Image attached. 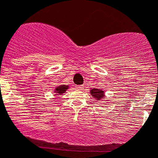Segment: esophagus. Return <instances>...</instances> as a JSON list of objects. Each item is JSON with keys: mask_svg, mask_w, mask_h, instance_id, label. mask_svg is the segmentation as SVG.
I'll use <instances>...</instances> for the list:
<instances>
[{"mask_svg": "<svg viewBox=\"0 0 158 158\" xmlns=\"http://www.w3.org/2000/svg\"><path fill=\"white\" fill-rule=\"evenodd\" d=\"M75 87L77 90H81V89H83V88H84V85H76Z\"/></svg>", "mask_w": 158, "mask_h": 158, "instance_id": "34e87169", "label": "esophagus"}]
</instances>
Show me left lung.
<instances>
[{
    "instance_id": "1",
    "label": "left lung",
    "mask_w": 158,
    "mask_h": 158,
    "mask_svg": "<svg viewBox=\"0 0 158 158\" xmlns=\"http://www.w3.org/2000/svg\"><path fill=\"white\" fill-rule=\"evenodd\" d=\"M90 93H91V96H93V98L96 99L97 100H102L105 98L104 91L99 89V88H92L90 90Z\"/></svg>"
}]
</instances>
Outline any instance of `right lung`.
<instances>
[{
    "label": "right lung",
    "mask_w": 158,
    "mask_h": 158,
    "mask_svg": "<svg viewBox=\"0 0 158 158\" xmlns=\"http://www.w3.org/2000/svg\"><path fill=\"white\" fill-rule=\"evenodd\" d=\"M69 88L68 85H60L59 86H57L55 88V91L54 92L56 93V95H61L64 93H65V91H67Z\"/></svg>",
    "instance_id": "1"
}]
</instances>
